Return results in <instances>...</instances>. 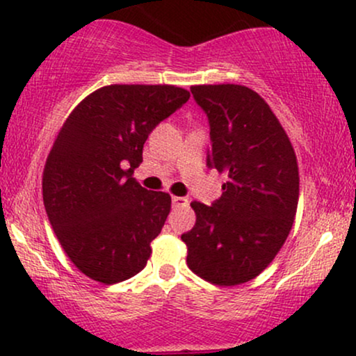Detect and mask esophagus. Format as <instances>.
Masks as SVG:
<instances>
[{"instance_id": "esophagus-1", "label": "esophagus", "mask_w": 356, "mask_h": 356, "mask_svg": "<svg viewBox=\"0 0 356 356\" xmlns=\"http://www.w3.org/2000/svg\"><path fill=\"white\" fill-rule=\"evenodd\" d=\"M187 204H189V199L187 197H172V206L174 207H184V206H187Z\"/></svg>"}]
</instances>
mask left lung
I'll use <instances>...</instances> for the list:
<instances>
[{
  "instance_id": "left-lung-1",
  "label": "left lung",
  "mask_w": 356,
  "mask_h": 356,
  "mask_svg": "<svg viewBox=\"0 0 356 356\" xmlns=\"http://www.w3.org/2000/svg\"><path fill=\"white\" fill-rule=\"evenodd\" d=\"M209 120L206 165L226 175L211 206L191 202L195 226L184 232L187 266L219 286L246 283L275 259L295 220L296 155L269 105L243 85H197Z\"/></svg>"
}]
</instances>
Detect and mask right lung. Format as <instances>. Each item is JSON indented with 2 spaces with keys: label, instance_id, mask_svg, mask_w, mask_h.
Segmentation results:
<instances>
[{
  "label": "right lung",
  "instance_id": "add662e5",
  "mask_svg": "<svg viewBox=\"0 0 356 356\" xmlns=\"http://www.w3.org/2000/svg\"><path fill=\"white\" fill-rule=\"evenodd\" d=\"M172 85H108L90 93L58 132L43 172L48 219L72 263L104 284L145 268L170 195L132 177L149 134L189 100Z\"/></svg>",
  "mask_w": 356,
  "mask_h": 356
}]
</instances>
